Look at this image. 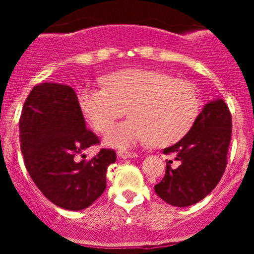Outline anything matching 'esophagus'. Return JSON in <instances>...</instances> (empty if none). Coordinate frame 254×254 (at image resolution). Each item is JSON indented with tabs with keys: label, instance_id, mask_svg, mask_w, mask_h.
Masks as SVG:
<instances>
[{
	"label": "esophagus",
	"instance_id": "1",
	"mask_svg": "<svg viewBox=\"0 0 254 254\" xmlns=\"http://www.w3.org/2000/svg\"><path fill=\"white\" fill-rule=\"evenodd\" d=\"M118 156H120L121 159H127V158H136L137 156V154L133 151H126V150H118Z\"/></svg>",
	"mask_w": 254,
	"mask_h": 254
}]
</instances>
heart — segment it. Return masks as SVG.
<instances>
[{"label":"heart","mask_w":254,"mask_h":254,"mask_svg":"<svg viewBox=\"0 0 254 254\" xmlns=\"http://www.w3.org/2000/svg\"><path fill=\"white\" fill-rule=\"evenodd\" d=\"M78 104L87 122L104 133L128 109L129 120L105 137L114 147L150 142L164 147L187 136L201 111L197 87L187 80L152 69H126L104 78V87H84Z\"/></svg>","instance_id":"heart-1"}]
</instances>
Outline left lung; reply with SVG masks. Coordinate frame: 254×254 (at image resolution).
Listing matches in <instances>:
<instances>
[{
  "label": "left lung",
  "instance_id": "left-lung-1",
  "mask_svg": "<svg viewBox=\"0 0 254 254\" xmlns=\"http://www.w3.org/2000/svg\"><path fill=\"white\" fill-rule=\"evenodd\" d=\"M232 140V114L223 99L203 107L187 136L164 149L179 161L173 168L167 160L165 176L155 186L163 201L176 207L194 205L214 190L228 164V150Z\"/></svg>",
  "mask_w": 254,
  "mask_h": 254
}]
</instances>
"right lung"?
<instances>
[{"instance_id":"add662e5","label":"right lung","mask_w":254,"mask_h":254,"mask_svg":"<svg viewBox=\"0 0 254 254\" xmlns=\"http://www.w3.org/2000/svg\"><path fill=\"white\" fill-rule=\"evenodd\" d=\"M19 129L26 170L52 203L78 211L102 196L107 169L117 155L113 149H100L84 160V150L99 145L100 140L85 127L72 87L52 82L33 87L22 107Z\"/></svg>"}]
</instances>
